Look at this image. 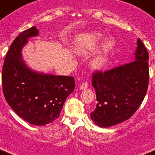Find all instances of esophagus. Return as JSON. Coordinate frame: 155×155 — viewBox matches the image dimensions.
I'll return each mask as SVG.
<instances>
[{"label":"esophagus","mask_w":155,"mask_h":155,"mask_svg":"<svg viewBox=\"0 0 155 155\" xmlns=\"http://www.w3.org/2000/svg\"><path fill=\"white\" fill-rule=\"evenodd\" d=\"M88 83H83L82 84H80V90H84V89H86V88H88Z\"/></svg>","instance_id":"1"}]
</instances>
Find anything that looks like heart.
Wrapping results in <instances>:
<instances>
[{"label":"heart","instance_id":"heart-1","mask_svg":"<svg viewBox=\"0 0 155 155\" xmlns=\"http://www.w3.org/2000/svg\"><path fill=\"white\" fill-rule=\"evenodd\" d=\"M103 33L100 32L98 31H93L88 32L87 35H84L82 42L87 47H89L99 43L103 40ZM114 45H115V41L114 38L106 39L102 43L98 51L89 60V66L91 68L96 71L104 69L108 62L110 54L114 49Z\"/></svg>","mask_w":155,"mask_h":155}]
</instances>
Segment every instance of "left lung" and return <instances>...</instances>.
Listing matches in <instances>:
<instances>
[{
	"mask_svg": "<svg viewBox=\"0 0 155 155\" xmlns=\"http://www.w3.org/2000/svg\"><path fill=\"white\" fill-rule=\"evenodd\" d=\"M149 54L137 39L134 61L105 72L93 74L96 109L90 114L101 127L116 125L129 119L144 100L149 84Z\"/></svg>",
	"mask_w": 155,
	"mask_h": 155,
	"instance_id": "left-lung-1",
	"label": "left lung"
}]
</instances>
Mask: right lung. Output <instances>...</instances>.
Returning a JSON list of instances; mask_svg holds the SVG:
<instances>
[{
  "mask_svg": "<svg viewBox=\"0 0 155 155\" xmlns=\"http://www.w3.org/2000/svg\"><path fill=\"white\" fill-rule=\"evenodd\" d=\"M39 36L35 27L15 39L2 68L3 93L7 103L22 119L43 126L58 119L66 99L75 88L72 76L54 75L31 69L22 51L29 38Z\"/></svg>",
  "mask_w": 155,
  "mask_h": 155,
  "instance_id": "1",
  "label": "right lung"
}]
</instances>
